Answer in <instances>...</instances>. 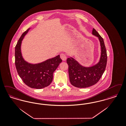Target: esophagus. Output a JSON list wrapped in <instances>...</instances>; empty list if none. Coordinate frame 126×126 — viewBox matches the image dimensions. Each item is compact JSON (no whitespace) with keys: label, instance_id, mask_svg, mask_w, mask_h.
I'll return each mask as SVG.
<instances>
[{"label":"esophagus","instance_id":"34e87169","mask_svg":"<svg viewBox=\"0 0 126 126\" xmlns=\"http://www.w3.org/2000/svg\"><path fill=\"white\" fill-rule=\"evenodd\" d=\"M60 57H61V59L62 60V61H66V56L65 54L61 53V55H60Z\"/></svg>","mask_w":126,"mask_h":126}]
</instances>
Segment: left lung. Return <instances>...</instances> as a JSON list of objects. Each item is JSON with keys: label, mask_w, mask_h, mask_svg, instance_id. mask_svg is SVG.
Here are the masks:
<instances>
[{"label": "left lung", "mask_w": 126, "mask_h": 126, "mask_svg": "<svg viewBox=\"0 0 126 126\" xmlns=\"http://www.w3.org/2000/svg\"><path fill=\"white\" fill-rule=\"evenodd\" d=\"M92 34L98 37L101 46L99 61L94 65L85 66L70 57L66 62L68 65L69 80L72 85L80 88L89 87L96 83L104 73L107 63V53L103 38L94 29Z\"/></svg>", "instance_id": "left-lung-1"}]
</instances>
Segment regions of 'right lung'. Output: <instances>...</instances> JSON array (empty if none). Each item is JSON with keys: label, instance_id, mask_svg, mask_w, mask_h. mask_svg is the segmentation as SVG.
Returning <instances> with one entry per match:
<instances>
[{"label": "right lung", "instance_id": "add662e5", "mask_svg": "<svg viewBox=\"0 0 126 126\" xmlns=\"http://www.w3.org/2000/svg\"><path fill=\"white\" fill-rule=\"evenodd\" d=\"M30 29L24 32L15 48V64L18 74L26 85L31 88L41 89L49 85L53 80L54 72L62 62L60 55L40 63L32 64L26 61L21 50L22 41Z\"/></svg>", "mask_w": 126, "mask_h": 126}]
</instances>
